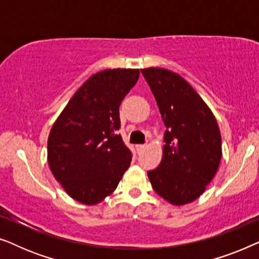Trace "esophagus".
<instances>
[{"label": "esophagus", "instance_id": "obj_1", "mask_svg": "<svg viewBox=\"0 0 259 259\" xmlns=\"http://www.w3.org/2000/svg\"><path fill=\"white\" fill-rule=\"evenodd\" d=\"M136 148H137L138 152H141L145 148V145H141V144L140 145H136Z\"/></svg>", "mask_w": 259, "mask_h": 259}]
</instances>
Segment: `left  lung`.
Returning <instances> with one entry per match:
<instances>
[{"label": "left lung", "mask_w": 259, "mask_h": 259, "mask_svg": "<svg viewBox=\"0 0 259 259\" xmlns=\"http://www.w3.org/2000/svg\"><path fill=\"white\" fill-rule=\"evenodd\" d=\"M166 126L161 162L147 172L152 187L173 205L196 200L213 179L222 158V137L213 113L179 74L141 69Z\"/></svg>", "instance_id": "left-lung-1"}]
</instances>
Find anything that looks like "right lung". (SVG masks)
<instances>
[{"label":"right lung","instance_id":"add662e5","mask_svg":"<svg viewBox=\"0 0 259 259\" xmlns=\"http://www.w3.org/2000/svg\"><path fill=\"white\" fill-rule=\"evenodd\" d=\"M139 69H106L75 92L48 137V164L73 199L104 200L130 167L132 152L120 134L119 107L139 79Z\"/></svg>","mask_w":259,"mask_h":259}]
</instances>
